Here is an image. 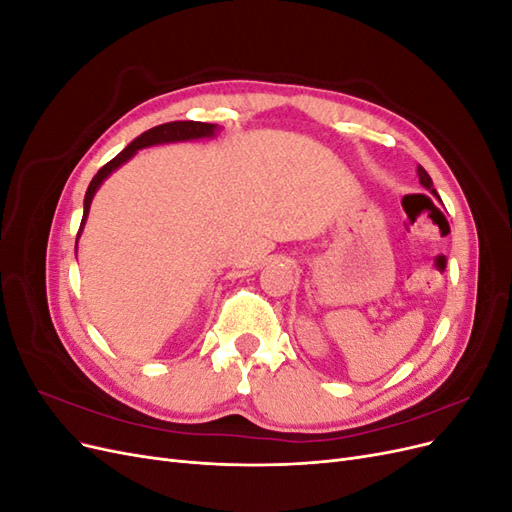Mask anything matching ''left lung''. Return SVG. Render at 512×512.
Instances as JSON below:
<instances>
[{"mask_svg": "<svg viewBox=\"0 0 512 512\" xmlns=\"http://www.w3.org/2000/svg\"><path fill=\"white\" fill-rule=\"evenodd\" d=\"M416 173H418V181H421V183L425 185V188H427V190H429L433 196L440 198V196H438V192L433 190V181H431V177L427 175V170H425L423 166H418V168H416Z\"/></svg>", "mask_w": 512, "mask_h": 512, "instance_id": "left-lung-1", "label": "left lung"}]
</instances>
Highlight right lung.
<instances>
[{
	"label": "right lung",
	"instance_id": "add662e5",
	"mask_svg": "<svg viewBox=\"0 0 512 512\" xmlns=\"http://www.w3.org/2000/svg\"><path fill=\"white\" fill-rule=\"evenodd\" d=\"M220 132V128L215 126V123H203V121H170V123H162V126L151 128L147 132H143L141 136H136L134 141L123 149L121 153L104 164L98 175L91 179L89 188L85 192V200H83V220H81V228H79V235H76V243H79V237L83 232V226L87 222V215H89V207H91V200H94L96 192L100 185L104 183V179L115 173V170L126 164L132 156H136L138 149H145V147H153V145H166V143H185V141H198V138H213L215 134Z\"/></svg>",
	"mask_w": 512,
	"mask_h": 512
}]
</instances>
